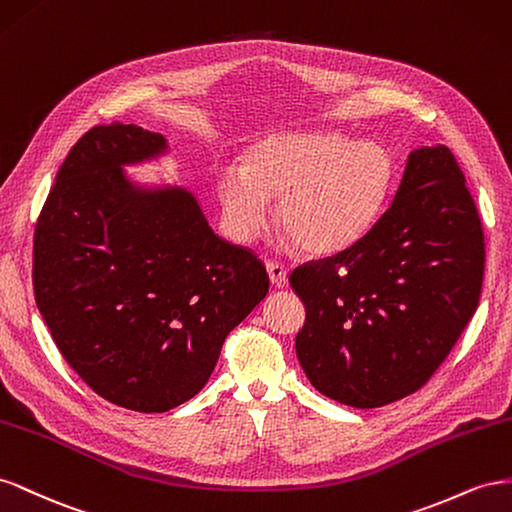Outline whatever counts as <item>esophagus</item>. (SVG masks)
Listing matches in <instances>:
<instances>
[{
  "mask_svg": "<svg viewBox=\"0 0 512 512\" xmlns=\"http://www.w3.org/2000/svg\"><path fill=\"white\" fill-rule=\"evenodd\" d=\"M266 272H268L270 283H272L274 287H283V285L287 283V270H285V266L274 264V261H268V264H266Z\"/></svg>",
  "mask_w": 512,
  "mask_h": 512,
  "instance_id": "34e87169",
  "label": "esophagus"
}]
</instances>
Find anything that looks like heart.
<instances>
[{
    "label": "heart",
    "instance_id": "1",
    "mask_svg": "<svg viewBox=\"0 0 512 512\" xmlns=\"http://www.w3.org/2000/svg\"><path fill=\"white\" fill-rule=\"evenodd\" d=\"M394 180L397 165L382 143L337 130H298L255 141L242 167H218L214 193L231 240L251 242L268 225L270 199H279V227L304 253L328 257L377 225Z\"/></svg>",
    "mask_w": 512,
    "mask_h": 512
}]
</instances>
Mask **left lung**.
I'll list each match as a JSON object with an SVG mask.
<instances>
[{"label":"left lung","instance_id":"left-lung-1","mask_svg":"<svg viewBox=\"0 0 512 512\" xmlns=\"http://www.w3.org/2000/svg\"><path fill=\"white\" fill-rule=\"evenodd\" d=\"M485 238L455 156H407L390 208L358 244L289 276L306 321L296 354L328 399L371 410L427 384L472 319Z\"/></svg>","mask_w":512,"mask_h":512}]
</instances>
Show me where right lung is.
Returning <instances> with one entry per match:
<instances>
[{
    "label": "right lung",
    "instance_id": "right-lung-1",
    "mask_svg": "<svg viewBox=\"0 0 512 512\" xmlns=\"http://www.w3.org/2000/svg\"><path fill=\"white\" fill-rule=\"evenodd\" d=\"M167 154L163 135L135 124L87 130L34 233V294L57 349L102 399L143 414L208 384L227 334L270 285L188 188L126 173Z\"/></svg>",
    "mask_w": 512,
    "mask_h": 512
}]
</instances>
